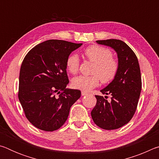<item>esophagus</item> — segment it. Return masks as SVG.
<instances>
[{"instance_id":"34e87169","label":"esophagus","mask_w":159,"mask_h":159,"mask_svg":"<svg viewBox=\"0 0 159 159\" xmlns=\"http://www.w3.org/2000/svg\"><path fill=\"white\" fill-rule=\"evenodd\" d=\"M81 95H82V96H85V95H88V93H85V92H83V91H82V92H81Z\"/></svg>"}]
</instances>
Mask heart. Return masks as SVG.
Returning <instances> with one entry per match:
<instances>
[{"label": "heart", "mask_w": 159, "mask_h": 159, "mask_svg": "<svg viewBox=\"0 0 159 159\" xmlns=\"http://www.w3.org/2000/svg\"><path fill=\"white\" fill-rule=\"evenodd\" d=\"M85 57L95 64L90 76H79L72 80V86L75 89L88 92L99 84V80L103 83H108L114 80L118 69V61L112 57L109 49L99 45H90L84 50ZM79 58L76 54L67 57L66 68L70 73L75 74L79 71Z\"/></svg>", "instance_id": "obj_1"}]
</instances>
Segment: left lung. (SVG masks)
<instances>
[{"mask_svg": "<svg viewBox=\"0 0 159 159\" xmlns=\"http://www.w3.org/2000/svg\"><path fill=\"white\" fill-rule=\"evenodd\" d=\"M97 43L114 50L118 69L114 80L100 90L102 94L111 95V101L108 102L103 96L95 95L97 104L91 116L99 128L115 130L127 124L136 111L142 90L140 69L135 54L125 43L117 39Z\"/></svg>", "mask_w": 159, "mask_h": 159, "instance_id": "8db88e82", "label": "left lung"}]
</instances>
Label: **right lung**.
Instances as JSON below:
<instances>
[{
	"label": "right lung",
	"instance_id": "1",
	"mask_svg": "<svg viewBox=\"0 0 159 159\" xmlns=\"http://www.w3.org/2000/svg\"><path fill=\"white\" fill-rule=\"evenodd\" d=\"M82 43L48 40L29 51L21 65L18 98L26 117L35 127L54 131L62 125L71 107L80 98L69 83L66 61Z\"/></svg>",
	"mask_w": 159,
	"mask_h": 159
}]
</instances>
